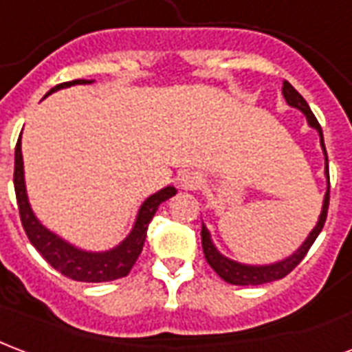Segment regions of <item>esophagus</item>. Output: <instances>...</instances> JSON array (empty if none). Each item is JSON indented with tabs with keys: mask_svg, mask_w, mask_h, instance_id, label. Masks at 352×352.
Listing matches in <instances>:
<instances>
[{
	"mask_svg": "<svg viewBox=\"0 0 352 352\" xmlns=\"http://www.w3.org/2000/svg\"><path fill=\"white\" fill-rule=\"evenodd\" d=\"M203 184V179L199 173H194V171H190V173H184L181 177V186L186 190H197L201 188Z\"/></svg>",
	"mask_w": 352,
	"mask_h": 352,
	"instance_id": "esophagus-1",
	"label": "esophagus"
}]
</instances>
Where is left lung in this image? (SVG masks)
I'll return each mask as SVG.
<instances>
[{
	"instance_id": "1",
	"label": "left lung",
	"mask_w": 352,
	"mask_h": 352,
	"mask_svg": "<svg viewBox=\"0 0 352 352\" xmlns=\"http://www.w3.org/2000/svg\"><path fill=\"white\" fill-rule=\"evenodd\" d=\"M283 98L287 100L289 106L293 108H298V110L306 116L308 119L309 126H314L319 136H321V147L322 153H324V162H327V177H329V190H327V196H324V203H322V210L321 216H319V222L314 228V231L309 233V236L304 241L300 248L296 250V254H293L291 257H287L285 261L274 263V265H265V267H252V265H241V263L231 261L228 257H223L218 250L214 248V244L210 241L209 231L205 226H201V246H203V254H205V259L209 263L212 270L216 274L220 276L222 280H226L228 283H233V285H261V283H269L274 282V280H282L285 276L295 269L296 265L306 257L308 250L311 248V244L315 242L317 235L321 233L322 226L327 222V212H329V201H330V175H329V156H327V149H324V142H322V130L319 121L315 119L314 111L309 110L308 102L304 100V96L298 93V91L291 85L289 82L283 80V87H282Z\"/></svg>"
}]
</instances>
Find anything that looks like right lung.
<instances>
[{"label": "right lung", "instance_id": "1", "mask_svg": "<svg viewBox=\"0 0 352 352\" xmlns=\"http://www.w3.org/2000/svg\"><path fill=\"white\" fill-rule=\"evenodd\" d=\"M76 83L91 82H87V80H72V82L59 83L56 87H52L50 93L63 89V87H70V85H76ZM14 192H16V203L23 231H25L31 244L61 274L70 278V280L85 283L111 282V280H119V278L129 274L130 269L134 267V263L138 261V257L142 254L149 222L153 220L156 210H158V205L177 194V190L173 186H168V188L160 190V192L147 197L143 201L140 212H138L136 223H134V229L130 231V235L117 248L110 250V252L91 254V252H83V250L70 246L69 242H65L63 239H59L44 226H41V222L35 218L30 207V201H28V194H25L22 143H20V140H18L16 149H14Z\"/></svg>", "mask_w": 352, "mask_h": 352}]
</instances>
